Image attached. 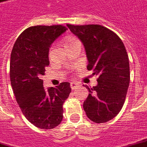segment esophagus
<instances>
[{"label":"esophagus","mask_w":147,"mask_h":147,"mask_svg":"<svg viewBox=\"0 0 147 147\" xmlns=\"http://www.w3.org/2000/svg\"><path fill=\"white\" fill-rule=\"evenodd\" d=\"M78 86H79V85H78V83H75V82H71V83H70V88H71L73 90L77 89L78 88Z\"/></svg>","instance_id":"34e87169"}]
</instances>
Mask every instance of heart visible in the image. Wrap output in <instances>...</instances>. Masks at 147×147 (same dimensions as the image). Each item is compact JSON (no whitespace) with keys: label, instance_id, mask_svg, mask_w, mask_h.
Here are the masks:
<instances>
[{"label":"heart","instance_id":"heart-1","mask_svg":"<svg viewBox=\"0 0 147 147\" xmlns=\"http://www.w3.org/2000/svg\"><path fill=\"white\" fill-rule=\"evenodd\" d=\"M77 38H75V37H67L66 40H65V45L66 46H67L68 45H69L70 43H72L73 41H75V40H77Z\"/></svg>","mask_w":147,"mask_h":147}]
</instances>
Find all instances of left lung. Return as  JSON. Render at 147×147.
I'll list each match as a JSON object with an SVG mask.
<instances>
[{
	"label": "left lung",
	"mask_w": 147,
	"mask_h": 147,
	"mask_svg": "<svg viewBox=\"0 0 147 147\" xmlns=\"http://www.w3.org/2000/svg\"><path fill=\"white\" fill-rule=\"evenodd\" d=\"M84 44L87 69L98 75V84L85 85L89 94L83 107L87 117L96 123H105L116 117L125 103L130 81L127 51L121 38L101 25L67 24Z\"/></svg>",
	"instance_id": "left-lung-1"
}]
</instances>
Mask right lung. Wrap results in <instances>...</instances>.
<instances>
[{"label": "right lung", "instance_id": "right-lung-1", "mask_svg": "<svg viewBox=\"0 0 147 147\" xmlns=\"http://www.w3.org/2000/svg\"><path fill=\"white\" fill-rule=\"evenodd\" d=\"M66 30L63 25L30 26L19 35L11 53L10 80L16 99L26 118L41 129L60 124L63 105L71 92L69 82L45 90L40 79L49 65L50 45Z\"/></svg>", "mask_w": 147, "mask_h": 147}]
</instances>
